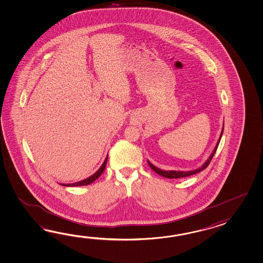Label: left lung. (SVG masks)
Instances as JSON below:
<instances>
[{
	"instance_id": "obj_1",
	"label": "left lung",
	"mask_w": 263,
	"mask_h": 263,
	"mask_svg": "<svg viewBox=\"0 0 263 263\" xmlns=\"http://www.w3.org/2000/svg\"><path fill=\"white\" fill-rule=\"evenodd\" d=\"M222 132H223V127H222V132H221V135H220V138H219V140L217 141V144L216 146H215V148H214V150H213V152L211 153L210 158L205 160V162H204L201 167L197 168V169L193 170V171H164V170L159 169L158 167H156L155 165H153L149 160H147V162L149 164V166H150L157 174L161 175V176H163V177H166V178H181V177H186V176H190V175H195V174L200 173L201 171L205 169V168L209 166V164L210 163V161H211V159L213 158L214 154L216 153L217 148H218V145H219L220 140H221V138H222Z\"/></svg>"
}]
</instances>
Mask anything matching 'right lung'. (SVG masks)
Masks as SVG:
<instances>
[{
    "label": "right lung",
    "instance_id": "obj_1",
    "mask_svg": "<svg viewBox=\"0 0 263 263\" xmlns=\"http://www.w3.org/2000/svg\"><path fill=\"white\" fill-rule=\"evenodd\" d=\"M106 161H107V156H106V158H105L104 163L102 164V166L100 167L98 171H96V173L93 174V175L88 176V178H86V179H84V180H81V181L72 183V184H60V185L65 186V187H77V186H87V185H89L90 183L95 181V180L99 177L100 175L103 174V172L105 171V166H106Z\"/></svg>",
    "mask_w": 263,
    "mask_h": 263
}]
</instances>
